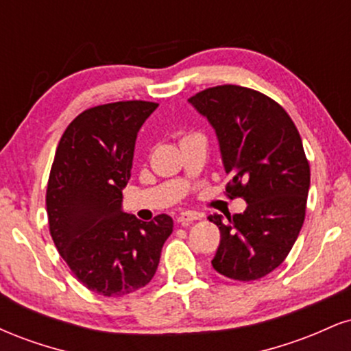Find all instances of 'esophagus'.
Masks as SVG:
<instances>
[{"instance_id": "34e87169", "label": "esophagus", "mask_w": 351, "mask_h": 351, "mask_svg": "<svg viewBox=\"0 0 351 351\" xmlns=\"http://www.w3.org/2000/svg\"><path fill=\"white\" fill-rule=\"evenodd\" d=\"M196 219H199V216L193 211H184L176 217V221H178V224H181V226H188V224H191Z\"/></svg>"}]
</instances>
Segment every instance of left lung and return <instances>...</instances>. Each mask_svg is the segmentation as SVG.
I'll list each match as a JSON object with an SVG mask.
<instances>
[{
  "label": "left lung",
  "mask_w": 351,
  "mask_h": 351,
  "mask_svg": "<svg viewBox=\"0 0 351 351\" xmlns=\"http://www.w3.org/2000/svg\"><path fill=\"white\" fill-rule=\"evenodd\" d=\"M189 102L208 117L219 140L228 198L244 213L209 221L221 231L213 267L234 280H257L284 263L305 219L310 165L291 115L276 100L232 86L204 88Z\"/></svg>",
  "instance_id": "1"
}]
</instances>
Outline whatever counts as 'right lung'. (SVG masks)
I'll list each match as a JSON object with an SVG mask.
<instances>
[{"instance_id":"right-lung-1","label":"right lung","mask_w":351,"mask_h":351,"mask_svg":"<svg viewBox=\"0 0 351 351\" xmlns=\"http://www.w3.org/2000/svg\"><path fill=\"white\" fill-rule=\"evenodd\" d=\"M158 104L122 100L90 107L60 136L46 191L49 232L77 280L104 297H122L155 276L173 219L150 223L122 211L135 140Z\"/></svg>"}]
</instances>
